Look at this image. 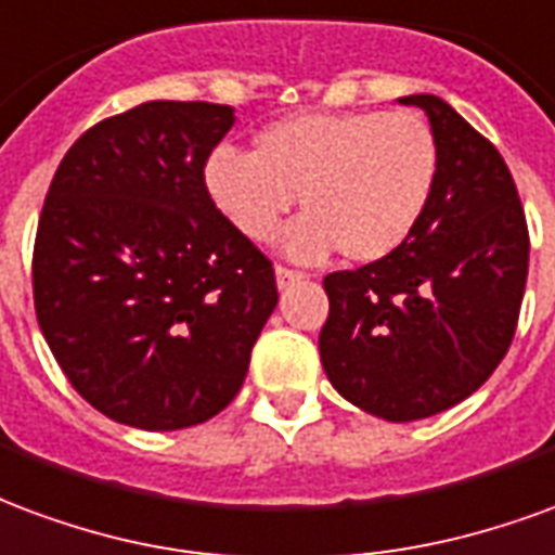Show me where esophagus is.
<instances>
[{
  "instance_id": "obj_1",
  "label": "esophagus",
  "mask_w": 555,
  "mask_h": 555,
  "mask_svg": "<svg viewBox=\"0 0 555 555\" xmlns=\"http://www.w3.org/2000/svg\"><path fill=\"white\" fill-rule=\"evenodd\" d=\"M274 278H278V286H281V289H286V286H293V283L298 281H305V274L295 272V269H286V266H278V269H274Z\"/></svg>"
}]
</instances>
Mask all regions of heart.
I'll return each mask as SVG.
<instances>
[{
  "label": "heart",
  "instance_id": "obj_1",
  "mask_svg": "<svg viewBox=\"0 0 555 555\" xmlns=\"http://www.w3.org/2000/svg\"><path fill=\"white\" fill-rule=\"evenodd\" d=\"M440 144L420 112H307L257 132L248 153L218 147L206 192L250 242H272L301 197L286 250L319 260L337 248L375 262L414 236L438 185Z\"/></svg>",
  "mask_w": 555,
  "mask_h": 555
}]
</instances>
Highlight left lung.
Returning a JSON list of instances; mask_svg holds the SVG:
<instances>
[{"instance_id":"left-lung-1","label":"left lung","mask_w":555,"mask_h":555,"mask_svg":"<svg viewBox=\"0 0 555 555\" xmlns=\"http://www.w3.org/2000/svg\"><path fill=\"white\" fill-rule=\"evenodd\" d=\"M423 108L440 144L438 185L405 245L354 272H331L319 334L327 382L390 423L440 414L476 393L515 337L529 230L508 165L440 96Z\"/></svg>"}]
</instances>
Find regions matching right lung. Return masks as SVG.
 I'll use <instances>...</instances> for the list:
<instances>
[{
  "instance_id": "obj_1",
  "label": "right lung",
  "mask_w": 555,
  "mask_h": 555,
  "mask_svg": "<svg viewBox=\"0 0 555 555\" xmlns=\"http://www.w3.org/2000/svg\"><path fill=\"white\" fill-rule=\"evenodd\" d=\"M218 103L153 100L64 153L35 236V313L88 405L173 431L233 402L278 305L272 260L206 192L233 127Z\"/></svg>"
}]
</instances>
